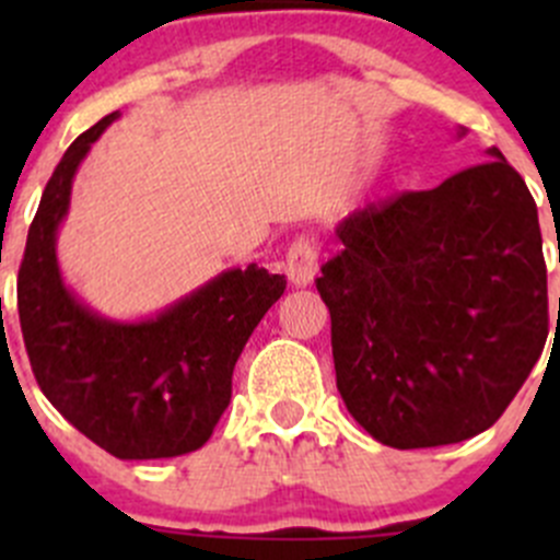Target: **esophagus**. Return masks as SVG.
I'll return each mask as SVG.
<instances>
[{
	"mask_svg": "<svg viewBox=\"0 0 560 560\" xmlns=\"http://www.w3.org/2000/svg\"><path fill=\"white\" fill-rule=\"evenodd\" d=\"M287 279H290L292 287H308L316 276V244L306 235L295 241L287 252L284 259Z\"/></svg>",
	"mask_w": 560,
	"mask_h": 560,
	"instance_id": "1",
	"label": "esophagus"
}]
</instances>
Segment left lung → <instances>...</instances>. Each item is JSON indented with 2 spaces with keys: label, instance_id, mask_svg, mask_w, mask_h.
<instances>
[{
  "label": "left lung",
  "instance_id": "obj_1",
  "mask_svg": "<svg viewBox=\"0 0 560 560\" xmlns=\"http://www.w3.org/2000/svg\"><path fill=\"white\" fill-rule=\"evenodd\" d=\"M336 228L316 279L349 415L395 450L488 431L547 341L536 202L499 149Z\"/></svg>",
  "mask_w": 560,
  "mask_h": 560
}]
</instances>
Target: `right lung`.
Here are the masks:
<instances>
[{
  "instance_id": "1",
  "label": "right lung",
  "mask_w": 560,
  "mask_h": 560,
  "mask_svg": "<svg viewBox=\"0 0 560 560\" xmlns=\"http://www.w3.org/2000/svg\"><path fill=\"white\" fill-rule=\"evenodd\" d=\"M110 113L65 151L45 184L19 270L26 354L45 398L67 422L121 460L175 457L211 439L233 395V369L287 279L248 265L143 322H113L65 287L56 233L72 178Z\"/></svg>"
}]
</instances>
